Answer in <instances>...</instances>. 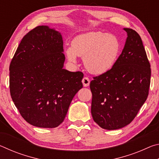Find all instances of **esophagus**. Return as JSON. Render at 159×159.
<instances>
[{"instance_id":"esophagus-1","label":"esophagus","mask_w":159,"mask_h":159,"mask_svg":"<svg viewBox=\"0 0 159 159\" xmlns=\"http://www.w3.org/2000/svg\"><path fill=\"white\" fill-rule=\"evenodd\" d=\"M82 83L84 87H88L90 84V79L88 77H84L82 80Z\"/></svg>"}]
</instances>
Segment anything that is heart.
I'll use <instances>...</instances> for the list:
<instances>
[{"instance_id":"1","label":"heart","mask_w":159,"mask_h":159,"mask_svg":"<svg viewBox=\"0 0 159 159\" xmlns=\"http://www.w3.org/2000/svg\"><path fill=\"white\" fill-rule=\"evenodd\" d=\"M120 43L114 35L93 31L79 35L66 50V57L76 62V57H83L85 68L90 73L99 75L111 69L116 61Z\"/></svg>"}]
</instances>
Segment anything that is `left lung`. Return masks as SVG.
Masks as SVG:
<instances>
[{
  "label": "left lung",
  "instance_id": "8db88e82",
  "mask_svg": "<svg viewBox=\"0 0 159 159\" xmlns=\"http://www.w3.org/2000/svg\"><path fill=\"white\" fill-rule=\"evenodd\" d=\"M127 32L124 48L112 68L93 77L91 114L106 130H116L133 121L149 95L150 63L139 35Z\"/></svg>",
  "mask_w": 159,
  "mask_h": 159
}]
</instances>
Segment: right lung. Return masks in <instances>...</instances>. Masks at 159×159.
Returning <instances> with one entry per match:
<instances>
[{
    "instance_id": "obj_1",
    "label": "right lung",
    "mask_w": 159,
    "mask_h": 159,
    "mask_svg": "<svg viewBox=\"0 0 159 159\" xmlns=\"http://www.w3.org/2000/svg\"><path fill=\"white\" fill-rule=\"evenodd\" d=\"M60 33L39 26L26 34L10 64V91L26 122L56 128L64 121L74 95L83 88L81 71L63 69Z\"/></svg>"
}]
</instances>
